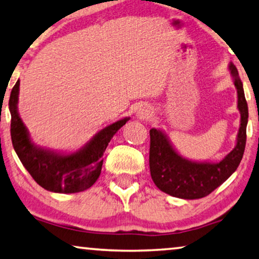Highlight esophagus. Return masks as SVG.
<instances>
[{"instance_id":"esophagus-1","label":"esophagus","mask_w":259,"mask_h":259,"mask_svg":"<svg viewBox=\"0 0 259 259\" xmlns=\"http://www.w3.org/2000/svg\"><path fill=\"white\" fill-rule=\"evenodd\" d=\"M151 115V108L146 105H142L141 107L137 109V116L139 118H146Z\"/></svg>"}]
</instances>
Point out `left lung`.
Listing matches in <instances>:
<instances>
[{
    "label": "left lung",
    "instance_id": "obj_1",
    "mask_svg": "<svg viewBox=\"0 0 259 259\" xmlns=\"http://www.w3.org/2000/svg\"><path fill=\"white\" fill-rule=\"evenodd\" d=\"M229 71L237 90V108L241 124L236 145L219 162L192 161L176 151L167 135L160 129L150 130V171L152 180L160 190L182 199H198L210 195L221 186L239 167L247 142L248 105L243 84L237 69L229 64Z\"/></svg>",
    "mask_w": 259,
    "mask_h": 259
}]
</instances>
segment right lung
Here are the masks:
<instances>
[{
  "label": "right lung",
  "instance_id": "1",
  "mask_svg": "<svg viewBox=\"0 0 259 259\" xmlns=\"http://www.w3.org/2000/svg\"><path fill=\"white\" fill-rule=\"evenodd\" d=\"M19 80L11 90V141L20 162L40 187L59 194H75L92 187L99 178L104 152L118 129L130 117L112 123L72 153H62L35 145L18 114Z\"/></svg>",
  "mask_w": 259,
  "mask_h": 259
}]
</instances>
